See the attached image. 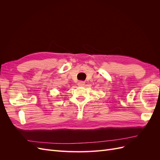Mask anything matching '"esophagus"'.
I'll return each mask as SVG.
<instances>
[{
  "label": "esophagus",
  "mask_w": 160,
  "mask_h": 160,
  "mask_svg": "<svg viewBox=\"0 0 160 160\" xmlns=\"http://www.w3.org/2000/svg\"><path fill=\"white\" fill-rule=\"evenodd\" d=\"M85 81H80L78 82V85L79 87H83L85 85Z\"/></svg>",
  "instance_id": "obj_1"
}]
</instances>
